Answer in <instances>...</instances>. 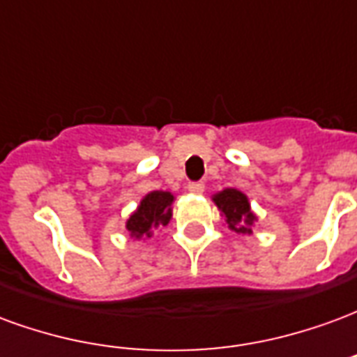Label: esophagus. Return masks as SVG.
I'll return each instance as SVG.
<instances>
[{
  "instance_id": "obj_1",
  "label": "esophagus",
  "mask_w": 357,
  "mask_h": 357,
  "mask_svg": "<svg viewBox=\"0 0 357 357\" xmlns=\"http://www.w3.org/2000/svg\"><path fill=\"white\" fill-rule=\"evenodd\" d=\"M189 193H193V195H202L204 193V183L202 181H195V183H189Z\"/></svg>"
}]
</instances>
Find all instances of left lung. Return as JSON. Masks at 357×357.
<instances>
[{
    "mask_svg": "<svg viewBox=\"0 0 357 357\" xmlns=\"http://www.w3.org/2000/svg\"><path fill=\"white\" fill-rule=\"evenodd\" d=\"M212 201L220 210L224 225L239 235H252L258 216L250 208L247 195L235 187H225L224 191L212 195Z\"/></svg>",
    "mask_w": 357,
    "mask_h": 357,
    "instance_id": "8db88e82",
    "label": "left lung"
}]
</instances>
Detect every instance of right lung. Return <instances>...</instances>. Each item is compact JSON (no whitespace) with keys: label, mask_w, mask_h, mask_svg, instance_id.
<instances>
[{"label":"right lung","mask_w":357,"mask_h":357,"mask_svg":"<svg viewBox=\"0 0 357 357\" xmlns=\"http://www.w3.org/2000/svg\"><path fill=\"white\" fill-rule=\"evenodd\" d=\"M176 197L170 191H151L147 193L126 220V229L130 239L149 241L156 229L170 224L172 204Z\"/></svg>","instance_id":"1"}]
</instances>
